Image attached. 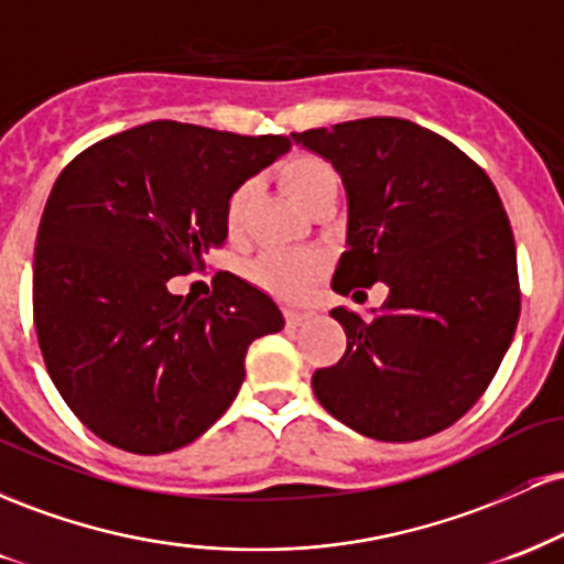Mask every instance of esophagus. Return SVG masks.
<instances>
[{
  "instance_id": "esophagus-1",
  "label": "esophagus",
  "mask_w": 564,
  "mask_h": 564,
  "mask_svg": "<svg viewBox=\"0 0 564 564\" xmlns=\"http://www.w3.org/2000/svg\"><path fill=\"white\" fill-rule=\"evenodd\" d=\"M283 315H286L289 326H302L310 318V313H302V310H283Z\"/></svg>"
}]
</instances>
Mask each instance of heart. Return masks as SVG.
I'll return each mask as SVG.
<instances>
[{"instance_id":"obj_1","label":"heart","mask_w":564,"mask_h":564,"mask_svg":"<svg viewBox=\"0 0 564 564\" xmlns=\"http://www.w3.org/2000/svg\"><path fill=\"white\" fill-rule=\"evenodd\" d=\"M278 183H281L286 196L300 204L304 212L321 200L323 196H336L339 191V177L326 159L313 156V153H294L278 170ZM251 185L243 183L230 193L225 200V232L238 238L243 230L246 209H249ZM326 273V262L318 254H281V251H268L257 257L249 268V278L270 294L281 300H304Z\"/></svg>"}]
</instances>
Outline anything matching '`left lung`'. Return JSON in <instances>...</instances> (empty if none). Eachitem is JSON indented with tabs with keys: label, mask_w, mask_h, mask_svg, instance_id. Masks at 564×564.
I'll return each mask as SVG.
<instances>
[{
	"label": "left lung",
	"mask_w": 564,
	"mask_h": 564,
	"mask_svg": "<svg viewBox=\"0 0 564 564\" xmlns=\"http://www.w3.org/2000/svg\"><path fill=\"white\" fill-rule=\"evenodd\" d=\"M291 138L332 161L347 191L334 291L390 289L371 321L332 310L347 349L313 373L315 398L366 437L435 435L488 390L520 318L501 198L467 153L413 121L373 116Z\"/></svg>",
	"instance_id": "left-lung-1"
}]
</instances>
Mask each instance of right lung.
Listing matches in <instances>:
<instances>
[{
    "label": "right lung",
    "mask_w": 564,
    "mask_h": 564,
    "mask_svg": "<svg viewBox=\"0 0 564 564\" xmlns=\"http://www.w3.org/2000/svg\"><path fill=\"white\" fill-rule=\"evenodd\" d=\"M291 148L283 134L151 121L82 151L55 180L34 251V326L50 379L97 437L156 456L193 443L241 390L278 304L219 273L170 291L225 243V200Z\"/></svg>",
    "instance_id": "obj_1"
}]
</instances>
